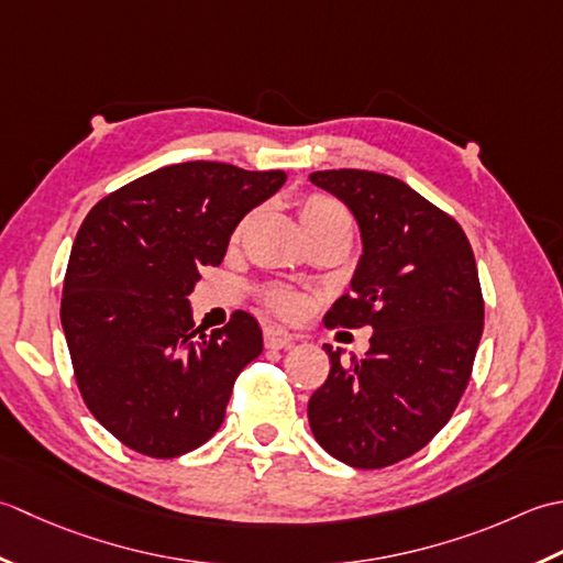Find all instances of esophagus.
<instances>
[{"mask_svg":"<svg viewBox=\"0 0 563 563\" xmlns=\"http://www.w3.org/2000/svg\"><path fill=\"white\" fill-rule=\"evenodd\" d=\"M294 342V335L289 330H284L279 325H267L265 328V345L272 350H284Z\"/></svg>","mask_w":563,"mask_h":563,"instance_id":"obj_1","label":"esophagus"}]
</instances>
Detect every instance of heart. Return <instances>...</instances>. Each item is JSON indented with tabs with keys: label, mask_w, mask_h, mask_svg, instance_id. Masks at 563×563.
<instances>
[{
	"label": "heart",
	"mask_w": 563,
	"mask_h": 563,
	"mask_svg": "<svg viewBox=\"0 0 563 563\" xmlns=\"http://www.w3.org/2000/svg\"><path fill=\"white\" fill-rule=\"evenodd\" d=\"M298 216H301V223L306 231H311V228H318L328 221L347 218V211L345 206H342L338 199L328 197V194H308V197H303L301 203H298ZM267 303L282 316H296L303 306L301 296L291 289H272L267 294Z\"/></svg>",
	"instance_id": "obj_1"
}]
</instances>
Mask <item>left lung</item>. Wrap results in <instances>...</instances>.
Listing matches in <instances>:
<instances>
[{
	"instance_id": "8db88e82",
	"label": "left lung",
	"mask_w": 563,
	"mask_h": 563,
	"mask_svg": "<svg viewBox=\"0 0 563 563\" xmlns=\"http://www.w3.org/2000/svg\"><path fill=\"white\" fill-rule=\"evenodd\" d=\"M316 187L354 213L362 257L323 323L372 328L369 352L330 357L308 400L318 444L354 468L422 450L462 400L484 332V296L468 238L406 181L366 169L313 172Z\"/></svg>"
}]
</instances>
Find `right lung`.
<instances>
[{
  "instance_id": "1",
  "label": "right lung",
  "mask_w": 563,
  "mask_h": 563,
  "mask_svg": "<svg viewBox=\"0 0 563 563\" xmlns=\"http://www.w3.org/2000/svg\"><path fill=\"white\" fill-rule=\"evenodd\" d=\"M284 181L282 169L167 165L111 191L79 225L60 303L67 350L89 412L133 452L172 459L221 428L262 330L235 311L206 335L187 296Z\"/></svg>"
}]
</instances>
